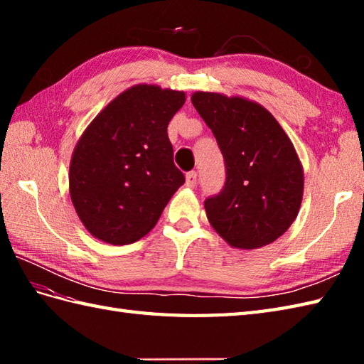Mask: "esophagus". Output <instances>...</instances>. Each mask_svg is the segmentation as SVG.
<instances>
[{
	"label": "esophagus",
	"instance_id": "esophagus-1",
	"mask_svg": "<svg viewBox=\"0 0 364 364\" xmlns=\"http://www.w3.org/2000/svg\"><path fill=\"white\" fill-rule=\"evenodd\" d=\"M197 184V172H189L186 175V186L188 188H194Z\"/></svg>",
	"mask_w": 364,
	"mask_h": 364
}]
</instances>
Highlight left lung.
Listing matches in <instances>:
<instances>
[{
    "instance_id": "8db88e82",
    "label": "left lung",
    "mask_w": 364,
    "mask_h": 364,
    "mask_svg": "<svg viewBox=\"0 0 364 364\" xmlns=\"http://www.w3.org/2000/svg\"><path fill=\"white\" fill-rule=\"evenodd\" d=\"M191 102L225 159V186L205 202L211 227L235 249L272 244L296 220L304 197V167L289 136L245 97L198 90Z\"/></svg>"
}]
</instances>
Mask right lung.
<instances>
[{"label": "right lung", "mask_w": 364, "mask_h": 364, "mask_svg": "<svg viewBox=\"0 0 364 364\" xmlns=\"http://www.w3.org/2000/svg\"><path fill=\"white\" fill-rule=\"evenodd\" d=\"M186 102L181 90L136 84L107 103L75 145L70 198L100 241L133 244L156 225L184 183L167 127Z\"/></svg>", "instance_id": "right-lung-1"}]
</instances>
